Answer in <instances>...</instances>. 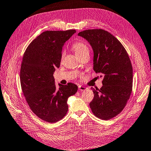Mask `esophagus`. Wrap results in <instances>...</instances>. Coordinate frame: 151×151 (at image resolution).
<instances>
[{"label": "esophagus", "mask_w": 151, "mask_h": 151, "mask_svg": "<svg viewBox=\"0 0 151 151\" xmlns=\"http://www.w3.org/2000/svg\"><path fill=\"white\" fill-rule=\"evenodd\" d=\"M87 89V88H86L84 86H78V90L79 91H84Z\"/></svg>", "instance_id": "esophagus-1"}]
</instances>
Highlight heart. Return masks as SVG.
Masks as SVG:
<instances>
[{
  "instance_id": "heart-1",
  "label": "heart",
  "mask_w": 151,
  "mask_h": 151,
  "mask_svg": "<svg viewBox=\"0 0 151 151\" xmlns=\"http://www.w3.org/2000/svg\"><path fill=\"white\" fill-rule=\"evenodd\" d=\"M72 49L78 57L84 54H89V48L87 44L82 41H76L74 42L72 46ZM63 56L64 52L62 53L61 58H63Z\"/></svg>"
}]
</instances>
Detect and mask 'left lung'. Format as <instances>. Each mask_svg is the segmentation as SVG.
Masks as SVG:
<instances>
[{"label": "left lung", "mask_w": 151, "mask_h": 151, "mask_svg": "<svg viewBox=\"0 0 151 151\" xmlns=\"http://www.w3.org/2000/svg\"><path fill=\"white\" fill-rule=\"evenodd\" d=\"M78 35L90 42L93 50V70L104 76L100 89L91 88L94 97L90 107L99 119H113L124 109L132 91L129 55L120 41L103 29H88Z\"/></svg>", "instance_id": "8db88e82"}]
</instances>
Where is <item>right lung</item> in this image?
<instances>
[{
  "label": "right lung",
  "instance_id": "obj_1",
  "mask_svg": "<svg viewBox=\"0 0 151 151\" xmlns=\"http://www.w3.org/2000/svg\"><path fill=\"white\" fill-rule=\"evenodd\" d=\"M75 29L46 31L29 44L23 54L20 70L22 90L29 108L45 122L55 123L65 116L67 99L75 95V84L55 85L54 72L59 68L62 48L75 33Z\"/></svg>",
  "mask_w": 151,
  "mask_h": 151
}]
</instances>
